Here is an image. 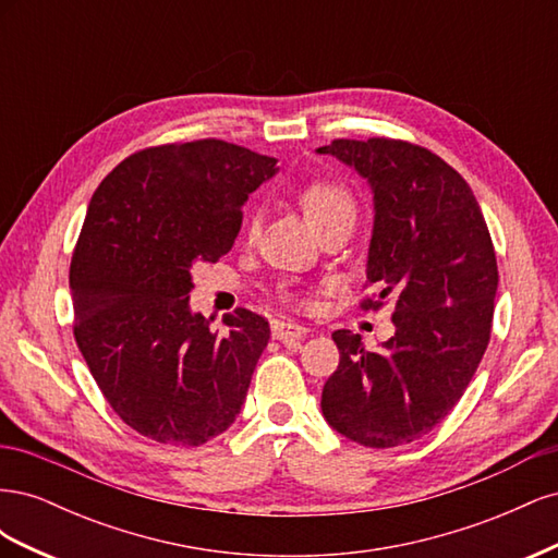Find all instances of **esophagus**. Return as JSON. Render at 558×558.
Instances as JSON below:
<instances>
[{
    "mask_svg": "<svg viewBox=\"0 0 558 558\" xmlns=\"http://www.w3.org/2000/svg\"><path fill=\"white\" fill-rule=\"evenodd\" d=\"M307 332L310 330L305 326L295 324V320H283V318L272 320V337H275V340L283 342V344H289V347L298 344Z\"/></svg>",
    "mask_w": 558,
    "mask_h": 558,
    "instance_id": "obj_1",
    "label": "esophagus"
}]
</instances>
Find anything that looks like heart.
Wrapping results in <instances>:
<instances>
[{
    "label": "heart",
    "mask_w": 558,
    "mask_h": 558,
    "mask_svg": "<svg viewBox=\"0 0 558 558\" xmlns=\"http://www.w3.org/2000/svg\"><path fill=\"white\" fill-rule=\"evenodd\" d=\"M298 202L302 211L310 216V221L318 232L332 228H353L359 216V202L342 181L328 177H316L305 181L298 189ZM260 230V214L251 209L244 216V234L246 240H253Z\"/></svg>",
    "instance_id": "1"
}]
</instances>
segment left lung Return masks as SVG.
Wrapping results in <instances>:
<instances>
[{"label":"left lung","instance_id":"8db88e82","mask_svg":"<svg viewBox=\"0 0 558 558\" xmlns=\"http://www.w3.org/2000/svg\"><path fill=\"white\" fill-rule=\"evenodd\" d=\"M353 167L375 195L363 310L393 307L396 335L365 351L335 330L340 365L320 393L328 424L351 442L400 447L430 433L461 400L492 340L498 265L465 179L402 140H335L316 148Z\"/></svg>","mask_w":558,"mask_h":558}]
</instances>
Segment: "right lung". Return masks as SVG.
<instances>
[{
  "label": "right lung",
  "instance_id": "right-lung-1",
  "mask_svg": "<svg viewBox=\"0 0 558 558\" xmlns=\"http://www.w3.org/2000/svg\"><path fill=\"white\" fill-rule=\"evenodd\" d=\"M277 160L223 140L140 150L99 183L70 267L74 337L111 410L150 440L199 447L238 418L269 324L193 314V265L216 263Z\"/></svg>",
  "mask_w": 558,
  "mask_h": 558
}]
</instances>
